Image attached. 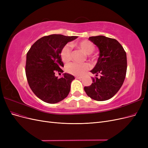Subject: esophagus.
Wrapping results in <instances>:
<instances>
[{
    "label": "esophagus",
    "instance_id": "obj_1",
    "mask_svg": "<svg viewBox=\"0 0 148 148\" xmlns=\"http://www.w3.org/2000/svg\"><path fill=\"white\" fill-rule=\"evenodd\" d=\"M76 78L77 79H82V77H78V76H77V77H76Z\"/></svg>",
    "mask_w": 148,
    "mask_h": 148
}]
</instances>
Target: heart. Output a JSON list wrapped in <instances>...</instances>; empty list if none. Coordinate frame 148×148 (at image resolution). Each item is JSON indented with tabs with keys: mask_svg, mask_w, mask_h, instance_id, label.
<instances>
[{
	"mask_svg": "<svg viewBox=\"0 0 148 148\" xmlns=\"http://www.w3.org/2000/svg\"><path fill=\"white\" fill-rule=\"evenodd\" d=\"M75 45L82 50L88 56L95 49L93 43L88 40H83L82 41L76 43ZM71 56H72L71 48L69 44H66L62 48L60 51V57L62 61L65 63H68L71 60ZM90 65L88 63L78 64L73 62L66 66V71L73 75H82L90 69Z\"/></svg>",
	"mask_w": 148,
	"mask_h": 148,
	"instance_id": "1",
	"label": "heart"
}]
</instances>
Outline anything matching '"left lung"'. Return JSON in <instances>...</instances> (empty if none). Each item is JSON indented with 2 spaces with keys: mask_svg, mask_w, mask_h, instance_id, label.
Here are the masks:
<instances>
[{
  "mask_svg": "<svg viewBox=\"0 0 148 148\" xmlns=\"http://www.w3.org/2000/svg\"><path fill=\"white\" fill-rule=\"evenodd\" d=\"M99 50L97 64L91 71L93 74H101L98 78H92V83L84 88L86 95L97 101L108 100L122 87L127 68V54L122 45L112 38L104 36L89 37Z\"/></svg>",
  "mask_w": 148,
  "mask_h": 148,
  "instance_id": "1",
  "label": "left lung"
}]
</instances>
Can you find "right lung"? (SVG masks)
<instances>
[{
  "instance_id": "1",
  "label": "right lung",
  "mask_w": 148,
  "mask_h": 148,
  "mask_svg": "<svg viewBox=\"0 0 148 148\" xmlns=\"http://www.w3.org/2000/svg\"><path fill=\"white\" fill-rule=\"evenodd\" d=\"M77 36L51 34L38 39L26 54V76L31 90L40 99L55 104L69 95L73 75L64 73L58 78L55 73H62L64 63L60 51L65 45Z\"/></svg>"
}]
</instances>
